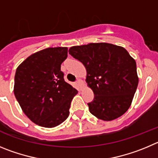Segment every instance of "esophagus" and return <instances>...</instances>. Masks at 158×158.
Here are the masks:
<instances>
[{
	"label": "esophagus",
	"mask_w": 158,
	"mask_h": 158,
	"mask_svg": "<svg viewBox=\"0 0 158 158\" xmlns=\"http://www.w3.org/2000/svg\"><path fill=\"white\" fill-rule=\"evenodd\" d=\"M76 83H77V85L79 86V87L80 88V89H82V88L83 87V86H84V82H83V81L80 79H77V81H76Z\"/></svg>",
	"instance_id": "1"
}]
</instances>
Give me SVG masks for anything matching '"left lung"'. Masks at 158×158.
Here are the masks:
<instances>
[{
	"mask_svg": "<svg viewBox=\"0 0 158 158\" xmlns=\"http://www.w3.org/2000/svg\"><path fill=\"white\" fill-rule=\"evenodd\" d=\"M69 54L84 65L86 82L93 90L91 114L110 121L124 114L139 83L136 62L121 46L106 42L72 46Z\"/></svg>",
	"mask_w": 158,
	"mask_h": 158,
	"instance_id": "8db88e82",
	"label": "left lung"
}]
</instances>
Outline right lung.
Listing matches in <instances>:
<instances>
[{
    "label": "right lung",
    "instance_id": "right-lung-1",
    "mask_svg": "<svg viewBox=\"0 0 158 158\" xmlns=\"http://www.w3.org/2000/svg\"><path fill=\"white\" fill-rule=\"evenodd\" d=\"M68 48H47L28 56L17 68L14 94L32 122L54 127L69 116L71 102L78 93L64 79L60 65Z\"/></svg>",
    "mask_w": 158,
    "mask_h": 158
}]
</instances>
